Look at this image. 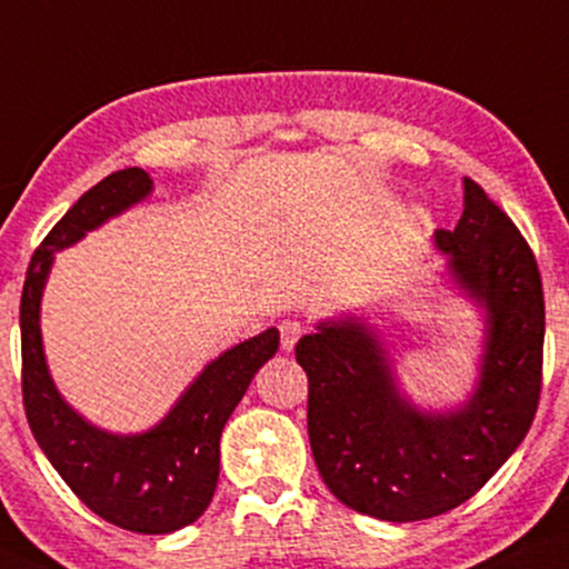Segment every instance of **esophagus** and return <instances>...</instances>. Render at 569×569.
Listing matches in <instances>:
<instances>
[{"label": "esophagus", "mask_w": 569, "mask_h": 569, "mask_svg": "<svg viewBox=\"0 0 569 569\" xmlns=\"http://www.w3.org/2000/svg\"><path fill=\"white\" fill-rule=\"evenodd\" d=\"M279 338H282V350H292L303 338V325L298 319H282L279 321Z\"/></svg>", "instance_id": "1"}]
</instances>
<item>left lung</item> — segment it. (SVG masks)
<instances>
[{"label":"left lung","instance_id":"8db88e82","mask_svg":"<svg viewBox=\"0 0 569 569\" xmlns=\"http://www.w3.org/2000/svg\"><path fill=\"white\" fill-rule=\"evenodd\" d=\"M451 271L488 308L482 377L465 409L401 401L385 350L359 321L319 325L296 346L308 377V440L346 507L388 522L446 515L472 499L528 435L543 382V284L530 244L478 181L456 229L435 231Z\"/></svg>","mask_w":569,"mask_h":569}]
</instances>
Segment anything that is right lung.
Returning <instances> with one entry per match:
<instances>
[{"mask_svg": "<svg viewBox=\"0 0 569 569\" xmlns=\"http://www.w3.org/2000/svg\"><path fill=\"white\" fill-rule=\"evenodd\" d=\"M152 189L142 168H123L83 192L31 256L20 296L23 409L33 438L87 507L131 532L160 536L192 525L219 482V440L256 371L277 353V327L210 361L173 411L144 435L118 438L76 413L54 390L39 332V300L52 252L134 206Z\"/></svg>", "mask_w": 569, "mask_h": 569, "instance_id": "right-lung-1", "label": "right lung"}]
</instances>
